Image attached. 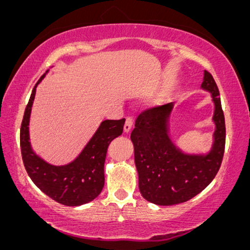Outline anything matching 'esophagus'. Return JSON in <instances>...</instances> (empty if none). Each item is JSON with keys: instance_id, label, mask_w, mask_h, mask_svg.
Returning <instances> with one entry per match:
<instances>
[{"instance_id": "obj_1", "label": "esophagus", "mask_w": 250, "mask_h": 250, "mask_svg": "<svg viewBox=\"0 0 250 250\" xmlns=\"http://www.w3.org/2000/svg\"><path fill=\"white\" fill-rule=\"evenodd\" d=\"M133 122H134V118H133L132 116H127V117H126L125 125H124V131H125L126 133L129 132V129L132 128V126H133Z\"/></svg>"}]
</instances>
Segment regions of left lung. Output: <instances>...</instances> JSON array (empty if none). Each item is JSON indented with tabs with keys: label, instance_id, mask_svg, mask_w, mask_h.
Listing matches in <instances>:
<instances>
[{
	"label": "left lung",
	"instance_id": "obj_1",
	"mask_svg": "<svg viewBox=\"0 0 250 250\" xmlns=\"http://www.w3.org/2000/svg\"><path fill=\"white\" fill-rule=\"evenodd\" d=\"M201 87L213 95L216 125L214 145L208 155L181 152L167 134V122L173 104L142 111L131 133L139 189L150 203L169 206L186 203L200 193L216 176L225 149V121L220 92L213 76L205 70Z\"/></svg>",
	"mask_w": 250,
	"mask_h": 250
}]
</instances>
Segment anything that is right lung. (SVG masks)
<instances>
[{"label":"right lung","instance_id":"right-lung-1","mask_svg":"<svg viewBox=\"0 0 250 250\" xmlns=\"http://www.w3.org/2000/svg\"><path fill=\"white\" fill-rule=\"evenodd\" d=\"M33 88L20 127V148L22 162L36 187L57 203L66 206H80L97 198L104 186V160L112 140L122 135L125 118L104 121L81 155L64 166H53L35 155L29 143V117L36 86Z\"/></svg>","mask_w":250,"mask_h":250}]
</instances>
